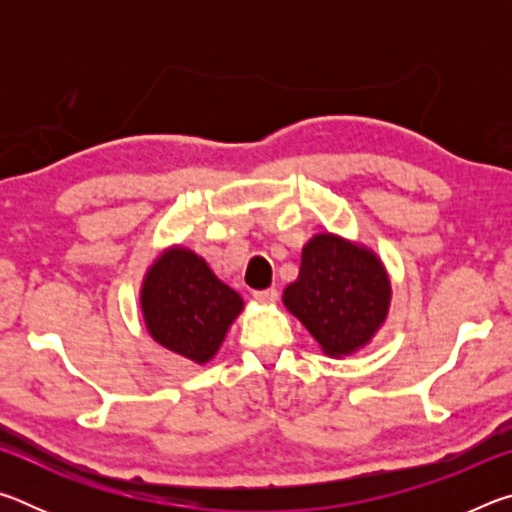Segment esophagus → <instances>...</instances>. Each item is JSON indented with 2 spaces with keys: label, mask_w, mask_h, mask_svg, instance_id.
Here are the masks:
<instances>
[{
  "label": "esophagus",
  "mask_w": 512,
  "mask_h": 512,
  "mask_svg": "<svg viewBox=\"0 0 512 512\" xmlns=\"http://www.w3.org/2000/svg\"><path fill=\"white\" fill-rule=\"evenodd\" d=\"M280 298V293L277 289H264V291H255V300L257 302H264V305H273V302Z\"/></svg>",
  "instance_id": "obj_1"
}]
</instances>
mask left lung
Segmentation results:
<instances>
[{
    "label": "left lung",
    "mask_w": 512,
    "mask_h": 512,
    "mask_svg": "<svg viewBox=\"0 0 512 512\" xmlns=\"http://www.w3.org/2000/svg\"><path fill=\"white\" fill-rule=\"evenodd\" d=\"M282 300L325 354L343 357L363 348L386 320L391 282L375 253L323 232L302 248L300 275Z\"/></svg>",
    "instance_id": "obj_1"
}]
</instances>
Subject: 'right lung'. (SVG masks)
I'll return each instance as SVG.
<instances>
[{
	"label": "right lung",
	"mask_w": 512,
	"mask_h": 512,
	"mask_svg": "<svg viewBox=\"0 0 512 512\" xmlns=\"http://www.w3.org/2000/svg\"><path fill=\"white\" fill-rule=\"evenodd\" d=\"M140 300L153 339L194 363L214 357L232 320L244 309L239 293L187 248H171L155 259Z\"/></svg>",
	"instance_id": "obj_1"
}]
</instances>
